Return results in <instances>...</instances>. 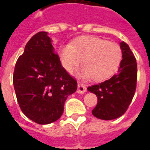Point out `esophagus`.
<instances>
[{"instance_id":"esophagus-1","label":"esophagus","mask_w":150,"mask_h":150,"mask_svg":"<svg viewBox=\"0 0 150 150\" xmlns=\"http://www.w3.org/2000/svg\"><path fill=\"white\" fill-rule=\"evenodd\" d=\"M87 90V88H86V86H85L83 83L81 82H79L78 83V89H77V92L78 93H80V94H83V93H84L85 91Z\"/></svg>"}]
</instances>
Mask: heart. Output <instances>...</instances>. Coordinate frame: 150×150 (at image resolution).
I'll return each instance as SVG.
<instances>
[{
  "label": "heart",
  "mask_w": 150,
  "mask_h": 150,
  "mask_svg": "<svg viewBox=\"0 0 150 150\" xmlns=\"http://www.w3.org/2000/svg\"><path fill=\"white\" fill-rule=\"evenodd\" d=\"M62 67L72 74L83 60V75L95 81H102L112 76L122 60V50L115 42L96 37H81L71 45L59 48Z\"/></svg>",
  "instance_id": "1"
}]
</instances>
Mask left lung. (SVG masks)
<instances>
[{
  "label": "left lung",
  "mask_w": 150,
  "mask_h": 150,
  "mask_svg": "<svg viewBox=\"0 0 150 150\" xmlns=\"http://www.w3.org/2000/svg\"><path fill=\"white\" fill-rule=\"evenodd\" d=\"M123 59L118 73L98 84L89 86L88 90L97 96V104L92 110L99 119H116L125 114L131 104L137 88V64L129 45L120 42Z\"/></svg>",
  "instance_id": "left-lung-1"
}]
</instances>
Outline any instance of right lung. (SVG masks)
Returning <instances> with one entry per match:
<instances>
[{
  "label": "right lung",
  "mask_w": 150,
  "mask_h": 150,
  "mask_svg": "<svg viewBox=\"0 0 150 150\" xmlns=\"http://www.w3.org/2000/svg\"><path fill=\"white\" fill-rule=\"evenodd\" d=\"M13 83L21 110L29 119L47 125L59 119L77 81L61 65L51 39L42 31L31 38L17 60Z\"/></svg>",
  "instance_id": "add662e5"
}]
</instances>
